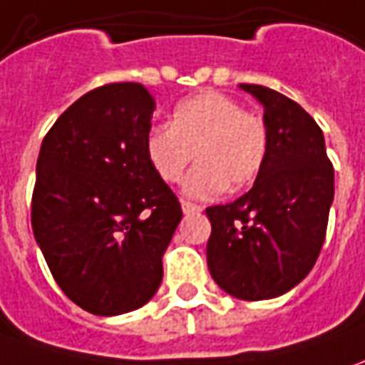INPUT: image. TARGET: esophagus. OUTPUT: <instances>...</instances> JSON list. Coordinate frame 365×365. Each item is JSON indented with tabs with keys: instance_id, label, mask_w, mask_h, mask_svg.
I'll return each instance as SVG.
<instances>
[{
	"instance_id": "esophagus-1",
	"label": "esophagus",
	"mask_w": 365,
	"mask_h": 365,
	"mask_svg": "<svg viewBox=\"0 0 365 365\" xmlns=\"http://www.w3.org/2000/svg\"><path fill=\"white\" fill-rule=\"evenodd\" d=\"M182 210H183V214H200V212H202V205H195V203L185 202V200H183Z\"/></svg>"
}]
</instances>
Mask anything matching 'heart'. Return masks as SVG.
Listing matches in <instances>:
<instances>
[{
  "label": "heart",
  "mask_w": 365,
  "mask_h": 365,
  "mask_svg": "<svg viewBox=\"0 0 365 365\" xmlns=\"http://www.w3.org/2000/svg\"><path fill=\"white\" fill-rule=\"evenodd\" d=\"M143 150L153 172L168 183L182 180L195 153L200 163L183 192L205 200L254 182L266 162L267 131L264 121L232 98L203 91L173 108L170 128H151Z\"/></svg>",
  "instance_id": "1"
}]
</instances>
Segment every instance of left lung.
<instances>
[{"label":"left lung","instance_id":"1","mask_svg":"<svg viewBox=\"0 0 365 365\" xmlns=\"http://www.w3.org/2000/svg\"><path fill=\"white\" fill-rule=\"evenodd\" d=\"M264 106L266 162L254 187L212 205L207 267L215 284L247 302L272 299L309 274L326 240L334 168L319 125L294 99L240 83Z\"/></svg>","mask_w":365,"mask_h":365}]
</instances>
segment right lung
<instances>
[{
  "mask_svg": "<svg viewBox=\"0 0 365 365\" xmlns=\"http://www.w3.org/2000/svg\"><path fill=\"white\" fill-rule=\"evenodd\" d=\"M155 99L108 83L71 103L43 138L31 197L36 242L61 292L96 316L148 304L182 205L145 158Z\"/></svg>",
  "mask_w": 365,
  "mask_h": 365,
  "instance_id": "1",
  "label": "right lung"
}]
</instances>
